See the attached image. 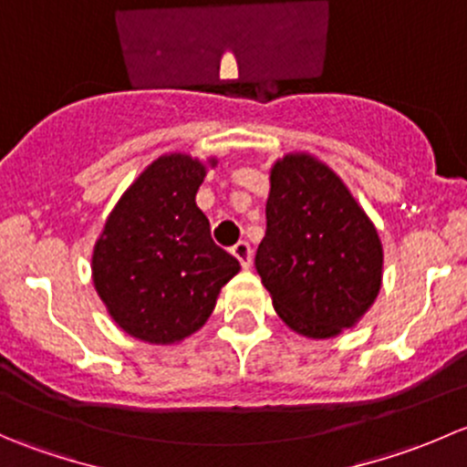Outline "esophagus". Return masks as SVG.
Masks as SVG:
<instances>
[{"instance_id":"esophagus-1","label":"esophagus","mask_w":467,"mask_h":467,"mask_svg":"<svg viewBox=\"0 0 467 467\" xmlns=\"http://www.w3.org/2000/svg\"><path fill=\"white\" fill-rule=\"evenodd\" d=\"M230 251H233V255L237 257L239 264H242L244 268H248V266H251V262H253V251H251V244H248V242H237V244H234L233 248H230Z\"/></svg>"}]
</instances>
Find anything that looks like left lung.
I'll list each match as a JSON object with an SVG mask.
<instances>
[{
	"mask_svg": "<svg viewBox=\"0 0 467 467\" xmlns=\"http://www.w3.org/2000/svg\"><path fill=\"white\" fill-rule=\"evenodd\" d=\"M381 242L341 178L307 153L271 169L255 268L280 318L309 338L337 337L378 298Z\"/></svg>",
	"mask_w": 467,
	"mask_h": 467,
	"instance_id": "8db88e82",
	"label": "left lung"
}]
</instances>
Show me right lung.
I'll list each match as a JSON object with an SVG mask.
<instances>
[{"instance_id": "obj_1", "label": "right lung", "mask_w": 467, "mask_h": 467, "mask_svg": "<svg viewBox=\"0 0 467 467\" xmlns=\"http://www.w3.org/2000/svg\"><path fill=\"white\" fill-rule=\"evenodd\" d=\"M214 167L216 160H210ZM199 160L162 155L110 212L94 244L97 294L124 332L167 346L203 327L239 262L216 246L196 205Z\"/></svg>"}]
</instances>
